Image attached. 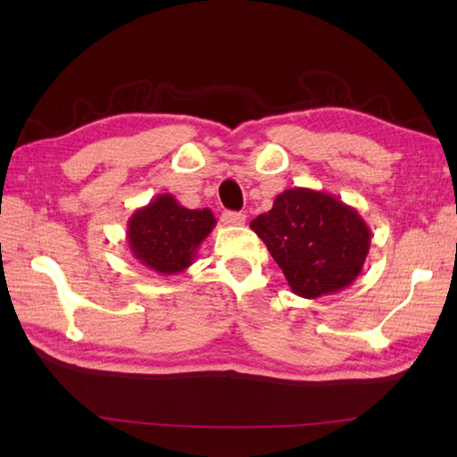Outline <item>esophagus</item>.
<instances>
[{"instance_id": "esophagus-1", "label": "esophagus", "mask_w": 457, "mask_h": 457, "mask_svg": "<svg viewBox=\"0 0 457 457\" xmlns=\"http://www.w3.org/2000/svg\"><path fill=\"white\" fill-rule=\"evenodd\" d=\"M245 213L244 212H223L221 220L228 223V226H244L245 223Z\"/></svg>"}]
</instances>
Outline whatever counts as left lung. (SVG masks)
Here are the masks:
<instances>
[{
  "label": "left lung",
  "mask_w": 457,
  "mask_h": 457,
  "mask_svg": "<svg viewBox=\"0 0 457 457\" xmlns=\"http://www.w3.org/2000/svg\"><path fill=\"white\" fill-rule=\"evenodd\" d=\"M249 226L283 269L290 290L303 298L347 288L371 247V229L359 212L312 188L280 192L273 208Z\"/></svg>",
  "instance_id": "8db88e82"
}]
</instances>
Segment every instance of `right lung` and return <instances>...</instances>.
<instances>
[{
	"instance_id": "add662e5",
	"label": "right lung",
	"mask_w": 457,
	"mask_h": 457,
	"mask_svg": "<svg viewBox=\"0 0 457 457\" xmlns=\"http://www.w3.org/2000/svg\"><path fill=\"white\" fill-rule=\"evenodd\" d=\"M216 218L212 210H188L172 194H157L128 221V244L141 265L159 275H179L194 263Z\"/></svg>"
}]
</instances>
